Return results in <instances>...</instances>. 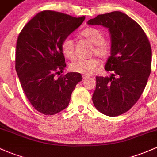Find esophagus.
<instances>
[{
	"label": "esophagus",
	"mask_w": 157,
	"mask_h": 157,
	"mask_svg": "<svg viewBox=\"0 0 157 157\" xmlns=\"http://www.w3.org/2000/svg\"><path fill=\"white\" fill-rule=\"evenodd\" d=\"M90 76H89V75H82V78H83V79H87L88 78H90Z\"/></svg>",
	"instance_id": "34e87169"
}]
</instances>
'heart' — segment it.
Listing matches in <instances>:
<instances>
[{"label":"heart","instance_id":"b5f03b06","mask_svg":"<svg viewBox=\"0 0 157 157\" xmlns=\"http://www.w3.org/2000/svg\"><path fill=\"white\" fill-rule=\"evenodd\" d=\"M82 35L94 44L92 54H96L101 58H106L111 52V46L105 41L103 33L94 28H86L82 32ZM61 52L67 58L72 60L75 58L73 40L70 36L63 39L61 42ZM99 60L97 58L88 59H78L70 65V70L78 73L90 75L97 70Z\"/></svg>","mask_w":157,"mask_h":157}]
</instances>
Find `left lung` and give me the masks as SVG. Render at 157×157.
Listing matches in <instances>:
<instances>
[{"label":"left lung","instance_id":"left-lung-1","mask_svg":"<svg viewBox=\"0 0 157 157\" xmlns=\"http://www.w3.org/2000/svg\"><path fill=\"white\" fill-rule=\"evenodd\" d=\"M88 25H102L111 35V56L105 65L110 77L97 76L92 99L96 109L110 117L129 111L144 91L151 72L152 52L141 26L119 11L99 15Z\"/></svg>","mask_w":157,"mask_h":157}]
</instances>
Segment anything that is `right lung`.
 Listing matches in <instances>:
<instances>
[{
  "mask_svg": "<svg viewBox=\"0 0 157 157\" xmlns=\"http://www.w3.org/2000/svg\"><path fill=\"white\" fill-rule=\"evenodd\" d=\"M58 12L45 10L30 20L16 43V70L31 104L43 114L53 115L66 109L75 86L82 80L78 72L60 75L66 64L61 42L85 20Z\"/></svg>",
  "mask_w": 157,
  "mask_h": 157,
  "instance_id": "obj_1",
  "label": "right lung"
}]
</instances>
